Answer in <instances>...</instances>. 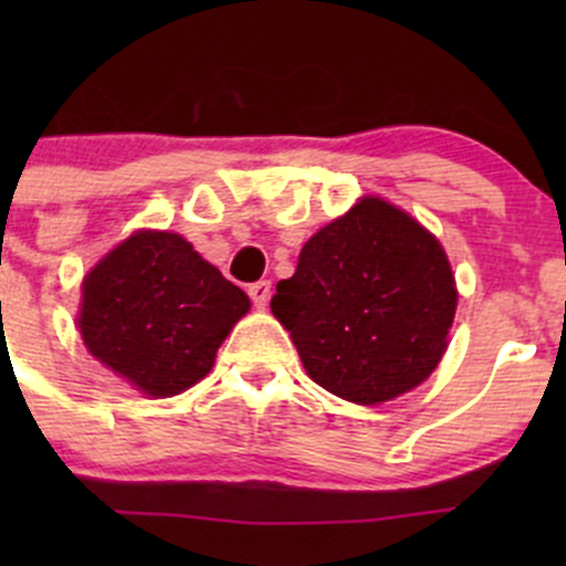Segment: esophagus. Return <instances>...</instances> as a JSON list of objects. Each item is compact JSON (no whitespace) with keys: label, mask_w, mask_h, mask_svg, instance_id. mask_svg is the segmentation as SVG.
Returning <instances> with one entry per match:
<instances>
[{"label":"esophagus","mask_w":566,"mask_h":566,"mask_svg":"<svg viewBox=\"0 0 566 566\" xmlns=\"http://www.w3.org/2000/svg\"><path fill=\"white\" fill-rule=\"evenodd\" d=\"M249 295H251V304H254L256 310H265L268 298H271V282L262 279V282L249 284Z\"/></svg>","instance_id":"esophagus-1"}]
</instances>
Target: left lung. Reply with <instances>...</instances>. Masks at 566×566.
<instances>
[{
  "label": "left lung",
  "instance_id": "left-lung-1",
  "mask_svg": "<svg viewBox=\"0 0 566 566\" xmlns=\"http://www.w3.org/2000/svg\"><path fill=\"white\" fill-rule=\"evenodd\" d=\"M447 251L405 210L364 197L304 243L271 312L325 391L380 405L424 384L449 345Z\"/></svg>",
  "mask_w": 566,
  "mask_h": 566
}]
</instances>
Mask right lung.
<instances>
[{"mask_svg":"<svg viewBox=\"0 0 566 566\" xmlns=\"http://www.w3.org/2000/svg\"><path fill=\"white\" fill-rule=\"evenodd\" d=\"M249 306V295L186 238L139 230L84 276L78 331L119 378L150 397H172L210 373Z\"/></svg>","mask_w":566,"mask_h":566,"instance_id":"obj_1","label":"right lung"}]
</instances>
